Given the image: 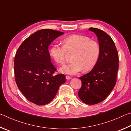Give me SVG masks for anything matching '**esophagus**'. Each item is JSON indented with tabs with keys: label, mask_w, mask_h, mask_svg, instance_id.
<instances>
[{
	"label": "esophagus",
	"mask_w": 131,
	"mask_h": 131,
	"mask_svg": "<svg viewBox=\"0 0 131 131\" xmlns=\"http://www.w3.org/2000/svg\"><path fill=\"white\" fill-rule=\"evenodd\" d=\"M72 78L71 77H70V76H66V79H67V80H69V79H71Z\"/></svg>",
	"instance_id": "esophagus-1"
}]
</instances>
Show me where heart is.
<instances>
[{"label": "heart", "mask_w": 131, "mask_h": 131, "mask_svg": "<svg viewBox=\"0 0 131 131\" xmlns=\"http://www.w3.org/2000/svg\"><path fill=\"white\" fill-rule=\"evenodd\" d=\"M61 43L63 47L54 45L49 49L50 56L60 65L65 63L68 54H72V63L61 67V73L74 75L83 69L89 71L98 63L101 54L100 44L89 37L74 34L64 38Z\"/></svg>", "instance_id": "heart-1"}]
</instances>
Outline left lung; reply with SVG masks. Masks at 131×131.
<instances>
[{"label":"left lung","mask_w":131,"mask_h":131,"mask_svg":"<svg viewBox=\"0 0 131 131\" xmlns=\"http://www.w3.org/2000/svg\"><path fill=\"white\" fill-rule=\"evenodd\" d=\"M97 37L101 54L96 66L90 72L79 77L82 87L78 95L82 102L95 105L104 101L116 85L118 68V54L113 40L101 30L90 27Z\"/></svg>","instance_id":"1"}]
</instances>
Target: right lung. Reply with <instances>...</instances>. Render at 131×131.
<instances>
[{
	"instance_id": "right-lung-1",
	"label": "right lung",
	"mask_w": 131,
	"mask_h": 131,
	"mask_svg": "<svg viewBox=\"0 0 131 131\" xmlns=\"http://www.w3.org/2000/svg\"><path fill=\"white\" fill-rule=\"evenodd\" d=\"M63 32L42 29L27 37L18 49L14 59L15 82L30 102L48 104L54 98L65 75H54L56 68L50 61L48 47Z\"/></svg>"
}]
</instances>
